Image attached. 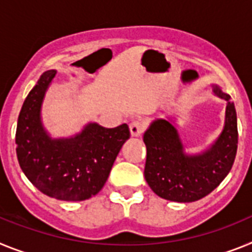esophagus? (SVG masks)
<instances>
[{"label":"esophagus","mask_w":252,"mask_h":252,"mask_svg":"<svg viewBox=\"0 0 252 252\" xmlns=\"http://www.w3.org/2000/svg\"><path fill=\"white\" fill-rule=\"evenodd\" d=\"M129 129H130V134H132L133 137H138V135H141L142 133L144 132L146 123H144V120L142 119H134L130 122V124H129Z\"/></svg>","instance_id":"1"}]
</instances>
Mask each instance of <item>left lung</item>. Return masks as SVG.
I'll return each mask as SVG.
<instances>
[{
  "instance_id": "1",
  "label": "left lung",
  "mask_w": 252,
  "mask_h": 252,
  "mask_svg": "<svg viewBox=\"0 0 252 252\" xmlns=\"http://www.w3.org/2000/svg\"><path fill=\"white\" fill-rule=\"evenodd\" d=\"M213 91L227 101L226 123L220 138L207 152L185 155L178 130L165 119L155 120L144 133V178L151 189L166 200L190 203L204 198L222 183L235 162L238 143L235 104L220 87L213 86Z\"/></svg>"
}]
</instances>
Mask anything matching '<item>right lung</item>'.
Segmentation results:
<instances>
[{"label": "right lung", "mask_w": 252, "mask_h": 252, "mask_svg": "<svg viewBox=\"0 0 252 252\" xmlns=\"http://www.w3.org/2000/svg\"><path fill=\"white\" fill-rule=\"evenodd\" d=\"M54 74L53 69L41 74L24 101L16 128L17 159L43 194L80 202L102 189L130 132L126 124L109 129L91 123L74 138H49L40 123V106Z\"/></svg>", "instance_id": "right-lung-1"}]
</instances>
